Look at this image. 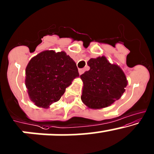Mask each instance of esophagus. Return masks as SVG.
I'll list each match as a JSON object with an SVG mask.
<instances>
[{"label":"esophagus","mask_w":154,"mask_h":154,"mask_svg":"<svg viewBox=\"0 0 154 154\" xmlns=\"http://www.w3.org/2000/svg\"><path fill=\"white\" fill-rule=\"evenodd\" d=\"M84 72H85V69H79V74H82L84 73Z\"/></svg>","instance_id":"esophagus-1"}]
</instances>
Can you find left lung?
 Returning <instances> with one entry per match:
<instances>
[{
	"label": "left lung",
	"mask_w": 154,
	"mask_h": 154,
	"mask_svg": "<svg viewBox=\"0 0 154 154\" xmlns=\"http://www.w3.org/2000/svg\"><path fill=\"white\" fill-rule=\"evenodd\" d=\"M90 69L80 78L83 82L81 100L93 109L110 106L119 100L125 91L127 79L119 66L111 64L104 56L91 58Z\"/></svg>",
	"instance_id": "1"
}]
</instances>
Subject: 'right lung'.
Returning a JSON list of instances; mask_svg holds the SVG:
<instances>
[{
  "label": "right lung",
  "instance_id": "obj_1",
  "mask_svg": "<svg viewBox=\"0 0 154 154\" xmlns=\"http://www.w3.org/2000/svg\"><path fill=\"white\" fill-rule=\"evenodd\" d=\"M77 77V65L65 51L46 50L30 60L26 68L25 83L30 100L46 108L58 101Z\"/></svg>",
  "mask_w": 154,
  "mask_h": 154
}]
</instances>
